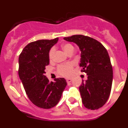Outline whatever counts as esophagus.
Wrapping results in <instances>:
<instances>
[{
    "instance_id": "1",
    "label": "esophagus",
    "mask_w": 128,
    "mask_h": 128,
    "mask_svg": "<svg viewBox=\"0 0 128 128\" xmlns=\"http://www.w3.org/2000/svg\"><path fill=\"white\" fill-rule=\"evenodd\" d=\"M66 82L68 83V82H70L71 81H72V80L71 79V78H67V79H66Z\"/></svg>"
}]
</instances>
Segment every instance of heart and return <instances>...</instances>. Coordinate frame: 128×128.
Wrapping results in <instances>:
<instances>
[{
    "instance_id": "1",
    "label": "heart",
    "mask_w": 128,
    "mask_h": 128,
    "mask_svg": "<svg viewBox=\"0 0 128 128\" xmlns=\"http://www.w3.org/2000/svg\"><path fill=\"white\" fill-rule=\"evenodd\" d=\"M62 48H63V50L66 54H68L71 51L74 52V46H72V44H64L62 46ZM54 53V48H52L50 50V51H49V52H48V57H49V59L52 60L53 58ZM72 68H73V65H72V63H68V64H65V65H60L58 67L59 74L62 76H68L70 75Z\"/></svg>"
}]
</instances>
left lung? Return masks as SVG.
<instances>
[{
	"mask_svg": "<svg viewBox=\"0 0 128 128\" xmlns=\"http://www.w3.org/2000/svg\"><path fill=\"white\" fill-rule=\"evenodd\" d=\"M63 39L75 43L81 51L80 66L88 76L79 88L82 104L90 110L101 108L109 98L113 81L108 51L98 40L84 35H73Z\"/></svg>",
	"mask_w": 128,
	"mask_h": 128,
	"instance_id": "1",
	"label": "left lung"
}]
</instances>
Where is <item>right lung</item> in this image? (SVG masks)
I'll return each instance as SVG.
<instances>
[{
    "label": "right lung",
    "instance_id": "add662e5",
    "mask_svg": "<svg viewBox=\"0 0 128 128\" xmlns=\"http://www.w3.org/2000/svg\"><path fill=\"white\" fill-rule=\"evenodd\" d=\"M58 41L40 40L28 44L18 58V75L30 100L44 109L56 106L66 86L64 78L49 81L45 76L46 66L49 64L48 52Z\"/></svg>",
    "mask_w": 128,
    "mask_h": 128
}]
</instances>
